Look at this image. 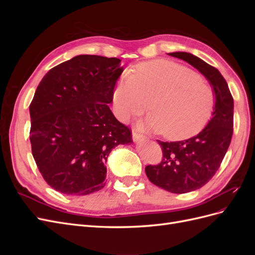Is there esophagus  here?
Listing matches in <instances>:
<instances>
[{"label":"esophagus","instance_id":"obj_1","mask_svg":"<svg viewBox=\"0 0 255 255\" xmlns=\"http://www.w3.org/2000/svg\"><path fill=\"white\" fill-rule=\"evenodd\" d=\"M145 139V137L141 134H138L137 132H135V130H133V140L135 142H139V141H142Z\"/></svg>","mask_w":255,"mask_h":255}]
</instances>
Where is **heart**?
Here are the masks:
<instances>
[{
	"mask_svg": "<svg viewBox=\"0 0 255 255\" xmlns=\"http://www.w3.org/2000/svg\"><path fill=\"white\" fill-rule=\"evenodd\" d=\"M151 104H149V101ZM216 102L214 88L187 67L157 59L138 65L136 73L126 72L114 92L118 118L128 121L149 109L138 127L161 132L170 140L198 134L212 117Z\"/></svg>",
	"mask_w": 255,
	"mask_h": 255,
	"instance_id": "obj_1",
	"label": "heart"
}]
</instances>
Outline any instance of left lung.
Returning <instances> with one entry per match:
<instances>
[{
  "instance_id": "left-lung-1",
  "label": "left lung",
  "mask_w": 255,
  "mask_h": 255,
  "mask_svg": "<svg viewBox=\"0 0 255 255\" xmlns=\"http://www.w3.org/2000/svg\"><path fill=\"white\" fill-rule=\"evenodd\" d=\"M168 55L196 68L216 95L212 119L201 132L182 141L157 140L164 153L163 160L157 166L145 167V174L154 185L173 194H186L204 186L220 167L233 135L234 101L227 81L217 69L187 52Z\"/></svg>"
}]
</instances>
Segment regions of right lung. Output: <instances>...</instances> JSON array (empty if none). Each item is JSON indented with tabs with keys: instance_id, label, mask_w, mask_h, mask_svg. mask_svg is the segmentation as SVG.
Masks as SVG:
<instances>
[{
	"instance_id": "add662e5",
	"label": "right lung",
	"mask_w": 255,
	"mask_h": 255,
	"mask_svg": "<svg viewBox=\"0 0 255 255\" xmlns=\"http://www.w3.org/2000/svg\"><path fill=\"white\" fill-rule=\"evenodd\" d=\"M122 72L119 58L78 55L52 68L38 85L29 105V140L43 179L61 194L102 189L111 151L133 142L109 106Z\"/></svg>"
}]
</instances>
